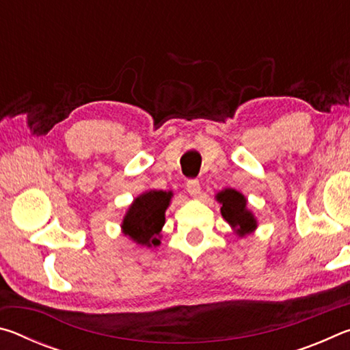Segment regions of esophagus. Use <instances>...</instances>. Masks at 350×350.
<instances>
[{"instance_id": "1", "label": "esophagus", "mask_w": 350, "mask_h": 350, "mask_svg": "<svg viewBox=\"0 0 350 350\" xmlns=\"http://www.w3.org/2000/svg\"><path fill=\"white\" fill-rule=\"evenodd\" d=\"M187 191L191 198H198L200 194V183L198 180H188Z\"/></svg>"}]
</instances>
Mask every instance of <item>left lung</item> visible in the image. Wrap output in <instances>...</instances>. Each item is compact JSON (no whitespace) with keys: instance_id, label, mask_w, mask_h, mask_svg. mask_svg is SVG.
I'll use <instances>...</instances> for the list:
<instances>
[{"instance_id":"1","label":"left lung","mask_w":350,"mask_h":350,"mask_svg":"<svg viewBox=\"0 0 350 350\" xmlns=\"http://www.w3.org/2000/svg\"><path fill=\"white\" fill-rule=\"evenodd\" d=\"M216 200L221 204V215L228 222L236 236L253 233L258 228V221L253 211L248 208L247 198L234 188H225L216 194Z\"/></svg>"}]
</instances>
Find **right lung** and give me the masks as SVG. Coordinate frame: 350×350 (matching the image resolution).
Instances as JSON below:
<instances>
[{"mask_svg": "<svg viewBox=\"0 0 350 350\" xmlns=\"http://www.w3.org/2000/svg\"><path fill=\"white\" fill-rule=\"evenodd\" d=\"M173 191L150 189L139 194L128 206L120 224L122 233L139 245H161V232L165 224V211L170 206Z\"/></svg>", "mask_w": 350, "mask_h": 350, "instance_id": "obj_1", "label": "right lung"}]
</instances>
